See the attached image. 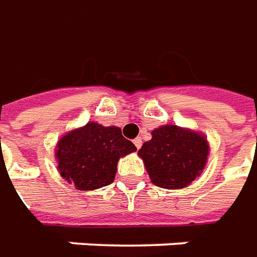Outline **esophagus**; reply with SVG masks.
<instances>
[{
  "instance_id": "34e87169",
  "label": "esophagus",
  "mask_w": 257,
  "mask_h": 257,
  "mask_svg": "<svg viewBox=\"0 0 257 257\" xmlns=\"http://www.w3.org/2000/svg\"><path fill=\"white\" fill-rule=\"evenodd\" d=\"M134 146L137 147V148H141V146H143V140L140 139V137H137V139L134 140Z\"/></svg>"
}]
</instances>
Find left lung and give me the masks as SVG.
Instances as JSON below:
<instances>
[{
	"mask_svg": "<svg viewBox=\"0 0 257 257\" xmlns=\"http://www.w3.org/2000/svg\"><path fill=\"white\" fill-rule=\"evenodd\" d=\"M151 136L139 155L155 186L171 190L183 189L204 171L210 144L203 133L164 124L152 130Z\"/></svg>",
	"mask_w": 257,
	"mask_h": 257,
	"instance_id": "1",
	"label": "left lung"
}]
</instances>
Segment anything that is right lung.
<instances>
[{"mask_svg": "<svg viewBox=\"0 0 257 257\" xmlns=\"http://www.w3.org/2000/svg\"><path fill=\"white\" fill-rule=\"evenodd\" d=\"M134 151L137 148L121 136L120 127L89 121L65 133L56 144L54 157L63 179L78 190H96L110 185L118 159Z\"/></svg>", "mask_w": 257, "mask_h": 257, "instance_id": "right-lung-1", "label": "right lung"}]
</instances>
